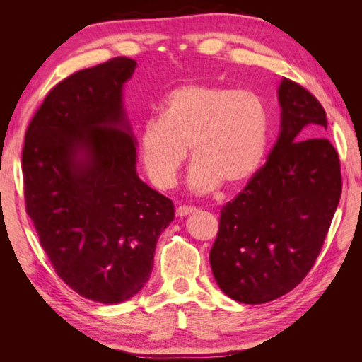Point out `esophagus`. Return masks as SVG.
<instances>
[{"mask_svg":"<svg viewBox=\"0 0 362 362\" xmlns=\"http://www.w3.org/2000/svg\"><path fill=\"white\" fill-rule=\"evenodd\" d=\"M193 211H196V209H194V206H189V205H180V206H177V209H175V214L179 218L187 216V214L193 213Z\"/></svg>","mask_w":362,"mask_h":362,"instance_id":"1","label":"esophagus"}]
</instances>
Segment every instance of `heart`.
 Instances as JSON below:
<instances>
[{"mask_svg": "<svg viewBox=\"0 0 362 362\" xmlns=\"http://www.w3.org/2000/svg\"><path fill=\"white\" fill-rule=\"evenodd\" d=\"M266 104L249 90L189 83L173 90L160 118L143 124L136 152L157 188L174 187L191 146L189 185L209 193L240 187L257 173L267 148Z\"/></svg>", "mask_w": 362, "mask_h": 362, "instance_id": "heart-1", "label": "heart"}]
</instances>
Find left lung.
I'll use <instances>...</instances> for the list:
<instances>
[{
	"label": "left lung",
	"instance_id": "8db88e82",
	"mask_svg": "<svg viewBox=\"0 0 362 362\" xmlns=\"http://www.w3.org/2000/svg\"><path fill=\"white\" fill-rule=\"evenodd\" d=\"M280 135L266 163L221 209L210 264L219 288L236 302L279 298L316 263L342 191L337 152L324 134L317 98L283 78ZM305 136L311 139L302 141Z\"/></svg>",
	"mask_w": 362,
	"mask_h": 362
}]
</instances>
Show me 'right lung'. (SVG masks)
<instances>
[{"label": "right lung", "mask_w": 362, "mask_h": 362, "mask_svg": "<svg viewBox=\"0 0 362 362\" xmlns=\"http://www.w3.org/2000/svg\"><path fill=\"white\" fill-rule=\"evenodd\" d=\"M115 57L60 81L30 119L21 153L26 213L54 271L79 296L121 303L149 280L171 199L136 175Z\"/></svg>", "instance_id": "obj_1"}]
</instances>
